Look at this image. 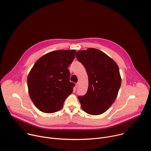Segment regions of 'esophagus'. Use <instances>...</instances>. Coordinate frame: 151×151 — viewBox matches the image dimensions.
<instances>
[{
  "instance_id": "34e87169",
  "label": "esophagus",
  "mask_w": 151,
  "mask_h": 151,
  "mask_svg": "<svg viewBox=\"0 0 151 151\" xmlns=\"http://www.w3.org/2000/svg\"><path fill=\"white\" fill-rule=\"evenodd\" d=\"M78 85H79V83H78H78H76V88H78Z\"/></svg>"
}]
</instances>
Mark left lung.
<instances>
[{"label": "left lung", "mask_w": 151, "mask_h": 151, "mask_svg": "<svg viewBox=\"0 0 151 151\" xmlns=\"http://www.w3.org/2000/svg\"><path fill=\"white\" fill-rule=\"evenodd\" d=\"M76 57L88 76L87 93L78 97L82 109L90 115L101 114L114 103L121 87L118 66L111 57L95 48L78 51Z\"/></svg>", "instance_id": "8db88e82"}]
</instances>
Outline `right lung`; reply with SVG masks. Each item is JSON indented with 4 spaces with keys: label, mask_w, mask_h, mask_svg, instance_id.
I'll return each mask as SVG.
<instances>
[{
    "label": "right lung",
    "mask_w": 151,
    "mask_h": 151,
    "mask_svg": "<svg viewBox=\"0 0 151 151\" xmlns=\"http://www.w3.org/2000/svg\"><path fill=\"white\" fill-rule=\"evenodd\" d=\"M75 50H57L43 55L34 64L27 77L30 97L38 109L45 113L60 110L73 91L68 67Z\"/></svg>",
    "instance_id": "right-lung-1"
}]
</instances>
